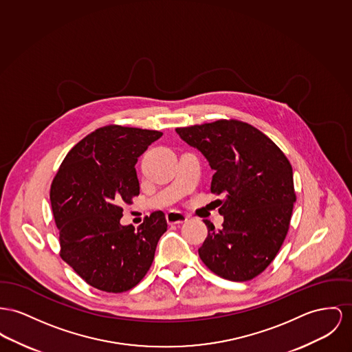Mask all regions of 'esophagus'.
<instances>
[{
  "label": "esophagus",
  "mask_w": 352,
  "mask_h": 352,
  "mask_svg": "<svg viewBox=\"0 0 352 352\" xmlns=\"http://www.w3.org/2000/svg\"><path fill=\"white\" fill-rule=\"evenodd\" d=\"M165 217H166V223H168L169 226L183 224V223H186L188 220L187 216H186L184 213H182V212L179 211H169L165 214Z\"/></svg>",
  "instance_id": "obj_1"
}]
</instances>
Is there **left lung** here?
<instances>
[{"label": "left lung", "mask_w": 352, "mask_h": 352, "mask_svg": "<svg viewBox=\"0 0 352 352\" xmlns=\"http://www.w3.org/2000/svg\"><path fill=\"white\" fill-rule=\"evenodd\" d=\"M214 170L211 192L224 223L208 236L199 256L217 276L231 281L256 278L276 258L289 230L296 201L292 166L280 148L240 120L176 128Z\"/></svg>", "instance_id": "1"}]
</instances>
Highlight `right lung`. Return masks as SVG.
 Listing matches in <instances>:
<instances>
[{
	"instance_id": "1",
	"label": "right lung",
	"mask_w": 352,
	"mask_h": 352,
	"mask_svg": "<svg viewBox=\"0 0 352 352\" xmlns=\"http://www.w3.org/2000/svg\"><path fill=\"white\" fill-rule=\"evenodd\" d=\"M162 136L116 124L101 126L72 148L52 182L60 256L100 291L120 294L138 285L166 231L162 211L146 216L138 230L120 224L122 206L140 193L138 159Z\"/></svg>"
}]
</instances>
